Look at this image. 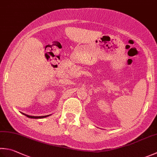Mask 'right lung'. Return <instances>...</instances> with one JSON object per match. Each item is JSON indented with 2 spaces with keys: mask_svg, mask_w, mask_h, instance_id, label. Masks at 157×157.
Here are the masks:
<instances>
[{
  "mask_svg": "<svg viewBox=\"0 0 157 157\" xmlns=\"http://www.w3.org/2000/svg\"><path fill=\"white\" fill-rule=\"evenodd\" d=\"M22 113L23 115L26 116V117L28 118H35V119H37V118H45V117H48V116H50V115H48V116H29L28 114H26V113Z\"/></svg>",
  "mask_w": 157,
  "mask_h": 157,
  "instance_id": "1",
  "label": "right lung"
}]
</instances>
